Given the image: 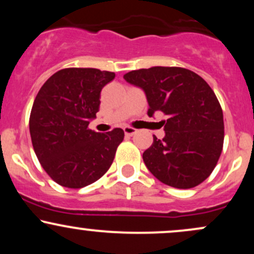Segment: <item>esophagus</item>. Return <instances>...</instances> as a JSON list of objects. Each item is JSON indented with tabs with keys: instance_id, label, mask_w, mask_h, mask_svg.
<instances>
[{
	"instance_id": "34e87169",
	"label": "esophagus",
	"mask_w": 254,
	"mask_h": 254,
	"mask_svg": "<svg viewBox=\"0 0 254 254\" xmlns=\"http://www.w3.org/2000/svg\"><path fill=\"white\" fill-rule=\"evenodd\" d=\"M136 132H137V130L133 129V127H124V133L127 136H132V135H135Z\"/></svg>"
}]
</instances>
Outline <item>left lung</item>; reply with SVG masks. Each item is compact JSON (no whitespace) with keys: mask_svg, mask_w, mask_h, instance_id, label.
Listing matches in <instances>:
<instances>
[{"mask_svg":"<svg viewBox=\"0 0 254 254\" xmlns=\"http://www.w3.org/2000/svg\"><path fill=\"white\" fill-rule=\"evenodd\" d=\"M124 80L147 98L148 116H167L165 137L154 136L143 161L160 182L191 189L204 182L216 166L223 147V113L214 90L196 72L178 66L132 70Z\"/></svg>","mask_w":254,"mask_h":254,"instance_id":"obj_1","label":"left lung"}]
</instances>
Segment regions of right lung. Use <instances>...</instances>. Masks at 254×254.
I'll return each mask as SVG.
<instances>
[{"label": "right lung", "instance_id": "right-lung-1", "mask_svg": "<svg viewBox=\"0 0 254 254\" xmlns=\"http://www.w3.org/2000/svg\"><path fill=\"white\" fill-rule=\"evenodd\" d=\"M115 72L68 68L43 84L32 106L30 133L34 153L57 184L81 189L97 182L115 159L124 131L100 133L88 129L97 117L101 89Z\"/></svg>", "mask_w": 254, "mask_h": 254}]
</instances>
